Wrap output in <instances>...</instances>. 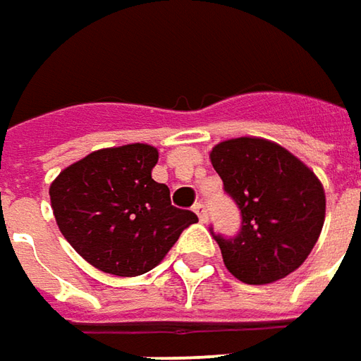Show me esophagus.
<instances>
[{
    "label": "esophagus",
    "instance_id": "34e87169",
    "mask_svg": "<svg viewBox=\"0 0 361 361\" xmlns=\"http://www.w3.org/2000/svg\"><path fill=\"white\" fill-rule=\"evenodd\" d=\"M195 212H197V216L200 222H207V220H209V212H207V207H204L202 202H197V204H195Z\"/></svg>",
    "mask_w": 361,
    "mask_h": 361
}]
</instances>
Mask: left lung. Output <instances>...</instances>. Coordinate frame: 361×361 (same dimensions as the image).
Returning a JSON list of instances; mask_svg holds the SVG:
<instances>
[{"label": "left lung", "mask_w": 361, "mask_h": 361, "mask_svg": "<svg viewBox=\"0 0 361 361\" xmlns=\"http://www.w3.org/2000/svg\"><path fill=\"white\" fill-rule=\"evenodd\" d=\"M210 163L243 214L238 236H214L232 276L272 284L304 264L326 219V192L310 166L260 137L214 145Z\"/></svg>", "instance_id": "8db88e82"}]
</instances>
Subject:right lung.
Wrapping results in <instances>:
<instances>
[{
	"mask_svg": "<svg viewBox=\"0 0 361 361\" xmlns=\"http://www.w3.org/2000/svg\"><path fill=\"white\" fill-rule=\"evenodd\" d=\"M159 151L133 142L99 149L51 183V209L65 240L83 260L113 276H141L163 262L180 232L197 222L171 204L152 178Z\"/></svg>",
	"mask_w": 361,
	"mask_h": 361,
	"instance_id": "right-lung-1",
	"label": "right lung"
}]
</instances>
